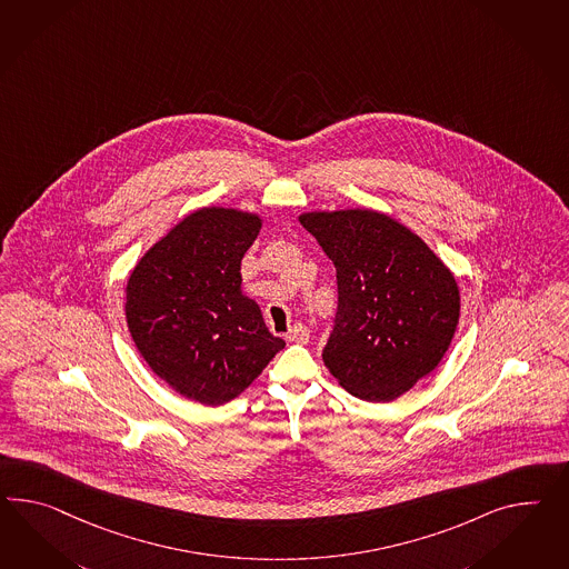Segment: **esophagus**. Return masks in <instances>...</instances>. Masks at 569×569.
I'll return each instance as SVG.
<instances>
[{
  "label": "esophagus",
  "mask_w": 569,
  "mask_h": 569,
  "mask_svg": "<svg viewBox=\"0 0 569 569\" xmlns=\"http://www.w3.org/2000/svg\"><path fill=\"white\" fill-rule=\"evenodd\" d=\"M309 336H311L309 328H307L306 323L299 321V323H295L291 330H289L287 338H289L291 342H297V345H307V342H309Z\"/></svg>",
  "instance_id": "obj_1"
}]
</instances>
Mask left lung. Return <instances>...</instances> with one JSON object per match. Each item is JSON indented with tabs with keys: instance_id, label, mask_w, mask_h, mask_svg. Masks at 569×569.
<instances>
[{
	"instance_id": "8db88e82",
	"label": "left lung",
	"mask_w": 569,
	"mask_h": 569,
	"mask_svg": "<svg viewBox=\"0 0 569 569\" xmlns=\"http://www.w3.org/2000/svg\"><path fill=\"white\" fill-rule=\"evenodd\" d=\"M299 222L338 278L323 363L352 396L392 402L450 349L460 320L452 270L412 229L379 210H309Z\"/></svg>"
}]
</instances>
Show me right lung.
Here are the masks:
<instances>
[{"label":"right lung","mask_w":569,"mask_h":569,"mask_svg":"<svg viewBox=\"0 0 569 569\" xmlns=\"http://www.w3.org/2000/svg\"><path fill=\"white\" fill-rule=\"evenodd\" d=\"M260 229L258 212L198 208L148 249L126 284L136 349L171 390L206 407L246 392L284 349L241 287V260Z\"/></svg>","instance_id":"obj_1"}]
</instances>
